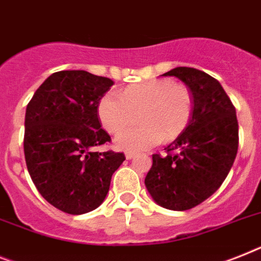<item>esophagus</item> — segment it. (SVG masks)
<instances>
[{
    "label": "esophagus",
    "instance_id": "esophagus-1",
    "mask_svg": "<svg viewBox=\"0 0 261 261\" xmlns=\"http://www.w3.org/2000/svg\"><path fill=\"white\" fill-rule=\"evenodd\" d=\"M124 155H126V159H128V161L134 158V152H131V151H127V152Z\"/></svg>",
    "mask_w": 261,
    "mask_h": 261
}]
</instances>
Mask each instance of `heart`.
<instances>
[{
    "mask_svg": "<svg viewBox=\"0 0 261 261\" xmlns=\"http://www.w3.org/2000/svg\"><path fill=\"white\" fill-rule=\"evenodd\" d=\"M137 113L141 123L118 135V148L147 150L161 143L163 137H178L191 118V93L170 80H154L126 87L122 94L110 91L98 106L100 122L111 134L129 125Z\"/></svg>",
    "mask_w": 261,
    "mask_h": 261,
    "instance_id": "obj_1",
    "label": "heart"
}]
</instances>
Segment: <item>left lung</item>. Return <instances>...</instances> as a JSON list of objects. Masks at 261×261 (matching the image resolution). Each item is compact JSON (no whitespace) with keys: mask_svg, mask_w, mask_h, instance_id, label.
Returning a JSON list of instances; mask_svg holds the SVG:
<instances>
[{"mask_svg":"<svg viewBox=\"0 0 261 261\" xmlns=\"http://www.w3.org/2000/svg\"><path fill=\"white\" fill-rule=\"evenodd\" d=\"M164 76H176L188 86L192 114L187 127L167 155H152L144 185L155 203L186 211L218 190L231 170L239 146L236 110L222 85L194 67H175Z\"/></svg>","mask_w":261,"mask_h":261,"instance_id":"obj_1","label":"left lung"}]
</instances>
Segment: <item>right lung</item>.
Returning a JSON list of instances; mask_svg holds the SVG:
<instances>
[{
  "label": "right lung",
  "mask_w": 261,
  "mask_h": 261,
  "mask_svg": "<svg viewBox=\"0 0 261 261\" xmlns=\"http://www.w3.org/2000/svg\"><path fill=\"white\" fill-rule=\"evenodd\" d=\"M114 82L85 70L57 71L26 107L23 152L33 183L56 208L81 215L103 203L123 152H98L111 141L98 106Z\"/></svg>",
  "instance_id": "obj_1"
}]
</instances>
